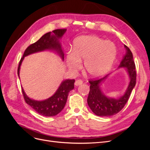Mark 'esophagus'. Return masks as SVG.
<instances>
[{"label":"esophagus","instance_id":"1","mask_svg":"<svg viewBox=\"0 0 150 150\" xmlns=\"http://www.w3.org/2000/svg\"><path fill=\"white\" fill-rule=\"evenodd\" d=\"M83 83V80H81V79H78V80L76 81L75 85H76V86H79V85H81V84H82Z\"/></svg>","mask_w":150,"mask_h":150}]
</instances>
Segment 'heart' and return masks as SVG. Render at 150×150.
<instances>
[{"instance_id": "1", "label": "heart", "mask_w": 150, "mask_h": 150, "mask_svg": "<svg viewBox=\"0 0 150 150\" xmlns=\"http://www.w3.org/2000/svg\"><path fill=\"white\" fill-rule=\"evenodd\" d=\"M116 56L115 45L95 35H85L74 42L73 52L67 54L70 69L78 70L83 60L84 70L91 77L101 76L110 71Z\"/></svg>"}]
</instances>
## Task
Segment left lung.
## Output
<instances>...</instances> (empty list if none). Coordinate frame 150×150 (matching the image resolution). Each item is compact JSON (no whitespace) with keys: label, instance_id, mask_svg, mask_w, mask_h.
Masks as SVG:
<instances>
[{"label":"left lung","instance_id":"left-lung-1","mask_svg":"<svg viewBox=\"0 0 150 150\" xmlns=\"http://www.w3.org/2000/svg\"><path fill=\"white\" fill-rule=\"evenodd\" d=\"M126 54L121 62L119 67H126L130 78V83L125 94L119 99L106 97L101 92L99 84L107 76L101 79H89L90 91L88 97V104L91 110L95 115L99 116H111L119 112L128 101L131 91L136 84L137 72L133 60V54L131 50L125 45Z\"/></svg>","mask_w":150,"mask_h":150}]
</instances>
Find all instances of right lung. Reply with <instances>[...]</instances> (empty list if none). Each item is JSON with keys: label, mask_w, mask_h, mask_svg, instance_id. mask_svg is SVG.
<instances>
[{"label": "right lung", "mask_w": 150, "mask_h": 150, "mask_svg": "<svg viewBox=\"0 0 150 150\" xmlns=\"http://www.w3.org/2000/svg\"><path fill=\"white\" fill-rule=\"evenodd\" d=\"M66 29H59L49 32L42 35L37 42L30 44L25 50L24 53L19 61L17 69V74L19 77V70L22 61L25 56L30 54L44 51L46 49H54L64 59L63 53L59 39L65 33ZM75 80L67 79L63 81L57 91L52 96L46 100L42 101H34L26 96L23 89H22V94L25 103L34 110L39 115L45 116H53L57 115L64 108L69 93L74 88Z\"/></svg>", "instance_id": "right-lung-1"}]
</instances>
